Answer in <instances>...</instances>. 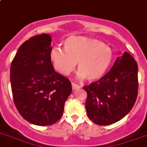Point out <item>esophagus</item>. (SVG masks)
I'll return each mask as SVG.
<instances>
[{
    "label": "esophagus",
    "mask_w": 147,
    "mask_h": 147,
    "mask_svg": "<svg viewBox=\"0 0 147 147\" xmlns=\"http://www.w3.org/2000/svg\"><path fill=\"white\" fill-rule=\"evenodd\" d=\"M71 86H72V89L73 90H76V89H78V88H81V86H79V85L74 83V82H71Z\"/></svg>",
    "instance_id": "obj_1"
}]
</instances>
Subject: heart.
I'll list each match as a JSON object with an SVG mask.
<instances>
[{"label":"heart","mask_w":147,"mask_h":147,"mask_svg":"<svg viewBox=\"0 0 147 147\" xmlns=\"http://www.w3.org/2000/svg\"><path fill=\"white\" fill-rule=\"evenodd\" d=\"M63 45L64 49L53 48L50 52L54 69L63 76H69L77 62L79 78L96 81L105 75L113 60L110 48L96 39L71 36Z\"/></svg>","instance_id":"obj_1"}]
</instances>
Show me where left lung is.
I'll use <instances>...</instances> for the list:
<instances>
[{"label": "left lung", "instance_id": "8db88e82", "mask_svg": "<svg viewBox=\"0 0 147 147\" xmlns=\"http://www.w3.org/2000/svg\"><path fill=\"white\" fill-rule=\"evenodd\" d=\"M138 65L125 52L103 77L85 86L86 113L99 126L118 122L129 113L138 95Z\"/></svg>", "mask_w": 147, "mask_h": 147}]
</instances>
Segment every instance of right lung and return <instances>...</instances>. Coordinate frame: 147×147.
<instances>
[{"label":"right lung","mask_w":147,"mask_h":147,"mask_svg":"<svg viewBox=\"0 0 147 147\" xmlns=\"http://www.w3.org/2000/svg\"><path fill=\"white\" fill-rule=\"evenodd\" d=\"M51 42L47 34L32 37L19 47L11 65L14 105L24 119L37 126L58 122L71 92V82L51 64Z\"/></svg>","instance_id":"add662e5"}]
</instances>
